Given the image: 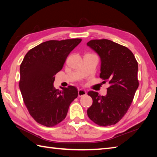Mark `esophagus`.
I'll return each instance as SVG.
<instances>
[{
  "instance_id": "obj_1",
  "label": "esophagus",
  "mask_w": 157,
  "mask_h": 157,
  "mask_svg": "<svg viewBox=\"0 0 157 157\" xmlns=\"http://www.w3.org/2000/svg\"><path fill=\"white\" fill-rule=\"evenodd\" d=\"M86 94V90L83 89H79L78 90V96H84Z\"/></svg>"
}]
</instances>
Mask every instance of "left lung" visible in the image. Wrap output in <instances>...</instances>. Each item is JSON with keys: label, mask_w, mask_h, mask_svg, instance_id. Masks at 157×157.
I'll return each instance as SVG.
<instances>
[{"label": "left lung", "mask_w": 157, "mask_h": 157, "mask_svg": "<svg viewBox=\"0 0 157 157\" xmlns=\"http://www.w3.org/2000/svg\"><path fill=\"white\" fill-rule=\"evenodd\" d=\"M87 46L100 56V78L110 85L105 96L88 92L93 101L88 116L98 125H115L128 111L138 88V62L129 49L109 40H92Z\"/></svg>", "instance_id": "8db88e82"}]
</instances>
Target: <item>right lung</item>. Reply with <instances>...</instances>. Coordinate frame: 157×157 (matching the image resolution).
I'll list each match as a JSON object with an SVG mask.
<instances>
[{
	"label": "right lung",
	"mask_w": 157,
	"mask_h": 157,
	"mask_svg": "<svg viewBox=\"0 0 157 157\" xmlns=\"http://www.w3.org/2000/svg\"><path fill=\"white\" fill-rule=\"evenodd\" d=\"M82 40H49L32 48L20 65L19 89L29 114L36 122L52 127L65 118L69 106L78 97L75 86L55 89V75Z\"/></svg>",
	"instance_id": "1"
}]
</instances>
